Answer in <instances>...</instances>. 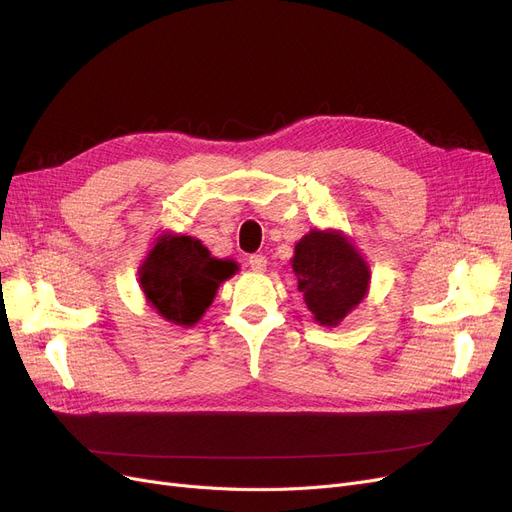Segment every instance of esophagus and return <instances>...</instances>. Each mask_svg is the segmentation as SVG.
I'll return each mask as SVG.
<instances>
[{
	"label": "esophagus",
	"mask_w": 512,
	"mask_h": 512,
	"mask_svg": "<svg viewBox=\"0 0 512 512\" xmlns=\"http://www.w3.org/2000/svg\"><path fill=\"white\" fill-rule=\"evenodd\" d=\"M248 262H250V266H252L254 271H264L266 269V256H262V254H252L248 258Z\"/></svg>",
	"instance_id": "1"
}]
</instances>
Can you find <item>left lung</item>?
Instances as JSON below:
<instances>
[{
	"label": "left lung",
	"mask_w": 512,
	"mask_h": 512,
	"mask_svg": "<svg viewBox=\"0 0 512 512\" xmlns=\"http://www.w3.org/2000/svg\"><path fill=\"white\" fill-rule=\"evenodd\" d=\"M308 310L321 325H337L364 298L369 266L339 233L310 231L291 260Z\"/></svg>",
	"instance_id": "1"
}]
</instances>
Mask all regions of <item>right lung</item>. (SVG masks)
I'll return each instance as SVG.
<instances>
[{
	"mask_svg": "<svg viewBox=\"0 0 512 512\" xmlns=\"http://www.w3.org/2000/svg\"><path fill=\"white\" fill-rule=\"evenodd\" d=\"M235 271V262L212 258L202 241L168 235L145 258L139 281L145 298L166 321L193 325L212 304L218 285Z\"/></svg>",
	"mask_w": 512,
	"mask_h": 512,
	"instance_id": "1",
	"label": "right lung"
}]
</instances>
